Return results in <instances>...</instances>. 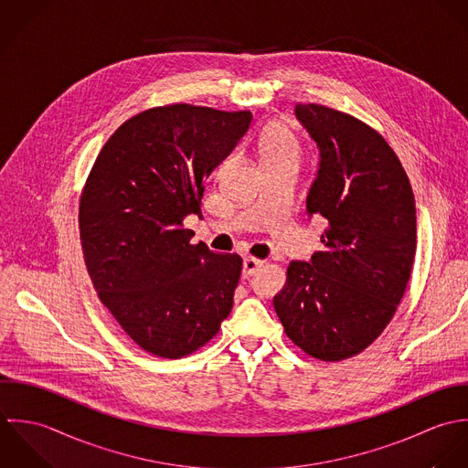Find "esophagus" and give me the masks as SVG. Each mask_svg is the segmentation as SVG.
Returning <instances> with one entry per match:
<instances>
[{"label": "esophagus", "mask_w": 468, "mask_h": 468, "mask_svg": "<svg viewBox=\"0 0 468 468\" xmlns=\"http://www.w3.org/2000/svg\"><path fill=\"white\" fill-rule=\"evenodd\" d=\"M262 266H264V262H262V261H259V259H255V257H248V259H244V268H242V275H244V279L253 277V275H255Z\"/></svg>", "instance_id": "obj_1"}]
</instances>
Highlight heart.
Returning a JSON list of instances; mask_svg holds the SVG:
<instances>
[{
  "instance_id": "b5f03b06",
  "label": "heart",
  "mask_w": 468,
  "mask_h": 468,
  "mask_svg": "<svg viewBox=\"0 0 468 468\" xmlns=\"http://www.w3.org/2000/svg\"><path fill=\"white\" fill-rule=\"evenodd\" d=\"M255 148L264 168H271L285 163L298 165L302 157V146L298 137L281 121H273L261 130Z\"/></svg>"
}]
</instances>
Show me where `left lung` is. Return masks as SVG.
<instances>
[{"mask_svg": "<svg viewBox=\"0 0 468 468\" xmlns=\"http://www.w3.org/2000/svg\"><path fill=\"white\" fill-rule=\"evenodd\" d=\"M294 112L320 150L307 213L327 228L311 262L289 264L273 305L296 347L340 362L373 344L405 294L416 202L398 155L369 124L314 102Z\"/></svg>", "mask_w": 468, "mask_h": 468, "instance_id": "left-lung-1", "label": "left lung"}]
</instances>
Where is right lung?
I'll use <instances>...</instances> for the list:
<instances>
[{"instance_id": "add662e5", "label": "right lung", "mask_w": 468, "mask_h": 468, "mask_svg": "<svg viewBox=\"0 0 468 468\" xmlns=\"http://www.w3.org/2000/svg\"><path fill=\"white\" fill-rule=\"evenodd\" d=\"M248 110L186 102L124 121L101 148L80 198L87 271L102 305L146 353L183 358L233 307L242 259L191 244L213 168L248 132Z\"/></svg>"}]
</instances>
